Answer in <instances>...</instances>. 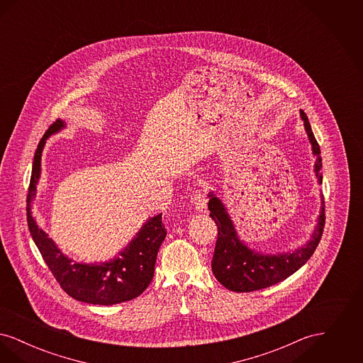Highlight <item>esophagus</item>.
Returning a JSON list of instances; mask_svg holds the SVG:
<instances>
[{"instance_id":"34e87169","label":"esophagus","mask_w":363,"mask_h":363,"mask_svg":"<svg viewBox=\"0 0 363 363\" xmlns=\"http://www.w3.org/2000/svg\"><path fill=\"white\" fill-rule=\"evenodd\" d=\"M208 197L207 194L204 191H197L194 196H193V204L197 211L203 212L207 209Z\"/></svg>"}]
</instances>
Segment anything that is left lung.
<instances>
[{"instance_id": "obj_1", "label": "left lung", "mask_w": 363, "mask_h": 363, "mask_svg": "<svg viewBox=\"0 0 363 363\" xmlns=\"http://www.w3.org/2000/svg\"><path fill=\"white\" fill-rule=\"evenodd\" d=\"M299 114L311 141V152L315 156L314 173L318 182L323 184V162L320 156V145L313 135L306 114L302 110ZM208 197V209L211 211L209 216L218 225V240L212 259V272L219 283L230 291L250 293L267 289L291 277L294 272H296L311 259L321 240L325 225L324 199L321 200L323 203L320 208V215L317 218V225L309 241L293 252L265 255L250 249L242 241L222 200L216 197L213 191H209Z\"/></svg>"}]
</instances>
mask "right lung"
<instances>
[{
  "label": "right lung",
  "instance_id": "obj_1",
  "mask_svg": "<svg viewBox=\"0 0 363 363\" xmlns=\"http://www.w3.org/2000/svg\"><path fill=\"white\" fill-rule=\"evenodd\" d=\"M65 126L67 123L62 120L54 122L39 141L35 152L27 196V223L31 237L55 280L76 301L110 306L135 299L150 286L154 277L156 256L167 233L162 225V213L150 218L114 259L94 264L79 262L65 256L55 242L39 228L33 216L31 203L40 178V160L46 140Z\"/></svg>",
  "mask_w": 363,
  "mask_h": 363
}]
</instances>
